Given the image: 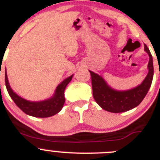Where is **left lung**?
Returning a JSON list of instances; mask_svg holds the SVG:
<instances>
[{"instance_id": "obj_1", "label": "left lung", "mask_w": 160, "mask_h": 160, "mask_svg": "<svg viewBox=\"0 0 160 160\" xmlns=\"http://www.w3.org/2000/svg\"><path fill=\"white\" fill-rule=\"evenodd\" d=\"M144 51L149 56L148 73L144 80L137 87L127 91H117L108 85L103 77L90 72L92 77L93 97L99 106L107 112L119 113L137 107L142 102L152 85L154 75L153 60L148 46L144 44Z\"/></svg>"}]
</instances>
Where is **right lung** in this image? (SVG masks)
Listing matches in <instances>:
<instances>
[{
    "label": "right lung",
    "mask_w": 160,
    "mask_h": 160,
    "mask_svg": "<svg viewBox=\"0 0 160 160\" xmlns=\"http://www.w3.org/2000/svg\"><path fill=\"white\" fill-rule=\"evenodd\" d=\"M72 77L73 75L70 76L69 77H68L65 80H63L57 86L52 97H51L48 100L40 102L28 101V100H24L21 96L16 94L9 85L8 77H7L6 69H5V86H6L8 94H9L10 97L12 98L14 103L17 104V107L28 116H34V117L45 118L54 116L61 111L64 104V102H65L64 90H65L66 86L72 80Z\"/></svg>",
    "instance_id": "right-lung-1"
}]
</instances>
